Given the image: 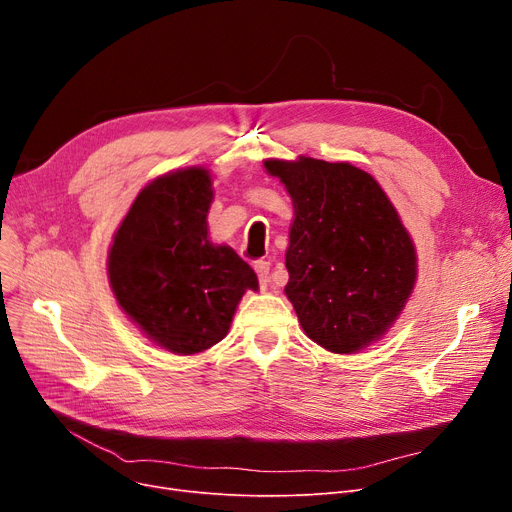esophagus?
Returning a JSON list of instances; mask_svg holds the SVG:
<instances>
[{"label": "esophagus", "instance_id": "obj_1", "mask_svg": "<svg viewBox=\"0 0 512 512\" xmlns=\"http://www.w3.org/2000/svg\"><path fill=\"white\" fill-rule=\"evenodd\" d=\"M255 272L259 276V282H261V288L267 286V282H270V272H272V263L270 261H255Z\"/></svg>", "mask_w": 512, "mask_h": 512}]
</instances>
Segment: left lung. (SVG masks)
<instances>
[{"instance_id": "1", "label": "left lung", "mask_w": 512, "mask_h": 512, "mask_svg": "<svg viewBox=\"0 0 512 512\" xmlns=\"http://www.w3.org/2000/svg\"><path fill=\"white\" fill-rule=\"evenodd\" d=\"M263 166L292 199L284 292L305 334L338 355L380 340L415 288L417 255L378 180L305 155Z\"/></svg>"}]
</instances>
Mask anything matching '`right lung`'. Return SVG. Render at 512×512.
Returning a JSON list of instances; mask_svg holds the SVG:
<instances>
[{
  "label": "right lung",
  "mask_w": 512,
  "mask_h": 512,
  "mask_svg": "<svg viewBox=\"0 0 512 512\" xmlns=\"http://www.w3.org/2000/svg\"><path fill=\"white\" fill-rule=\"evenodd\" d=\"M211 201L205 168L155 178L130 205L107 255V276L122 311L176 355L218 344L242 294L257 290L251 265L209 240Z\"/></svg>",
  "instance_id": "right-lung-1"
}]
</instances>
